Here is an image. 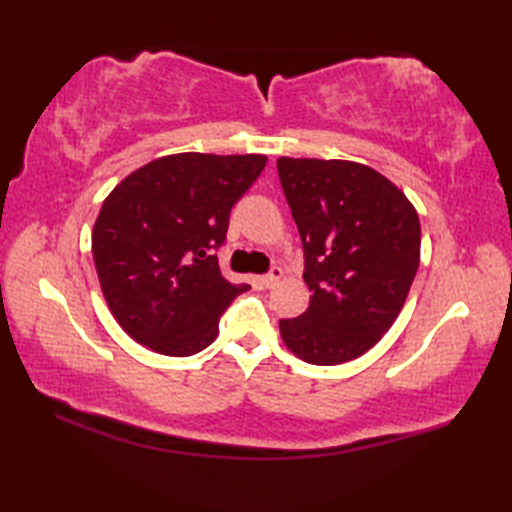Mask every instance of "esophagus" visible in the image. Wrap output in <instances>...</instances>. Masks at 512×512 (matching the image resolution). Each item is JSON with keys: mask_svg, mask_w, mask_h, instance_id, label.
Segmentation results:
<instances>
[{"mask_svg": "<svg viewBox=\"0 0 512 512\" xmlns=\"http://www.w3.org/2000/svg\"><path fill=\"white\" fill-rule=\"evenodd\" d=\"M280 280H282V268H277V266L271 268V273H268V275H259L257 277V282L262 284L264 289H273Z\"/></svg>", "mask_w": 512, "mask_h": 512, "instance_id": "esophagus-1", "label": "esophagus"}]
</instances>
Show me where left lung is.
<instances>
[{
	"instance_id": "left-lung-1",
	"label": "left lung",
	"mask_w": 512,
	"mask_h": 512,
	"mask_svg": "<svg viewBox=\"0 0 512 512\" xmlns=\"http://www.w3.org/2000/svg\"><path fill=\"white\" fill-rule=\"evenodd\" d=\"M277 173L305 250L309 307L280 320L298 359L336 366L384 336L420 266V219L379 171L352 160L280 158Z\"/></svg>"
}]
</instances>
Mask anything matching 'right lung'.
I'll return each mask as SVG.
<instances>
[{"label": "right lung", "instance_id": "right-lung-1", "mask_svg": "<svg viewBox=\"0 0 512 512\" xmlns=\"http://www.w3.org/2000/svg\"><path fill=\"white\" fill-rule=\"evenodd\" d=\"M266 155H164L112 189L92 230V257L108 307L137 343L167 357L205 350L232 298L214 250L230 210L266 167Z\"/></svg>", "mask_w": 512, "mask_h": 512}]
</instances>
